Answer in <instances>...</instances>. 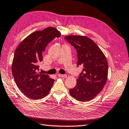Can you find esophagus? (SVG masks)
I'll use <instances>...</instances> for the list:
<instances>
[{"label": "esophagus", "mask_w": 129, "mask_h": 129, "mask_svg": "<svg viewBox=\"0 0 129 129\" xmlns=\"http://www.w3.org/2000/svg\"><path fill=\"white\" fill-rule=\"evenodd\" d=\"M58 76L59 77H64V78H66L67 77V76L66 75H61V74H58Z\"/></svg>", "instance_id": "34e87169"}]
</instances>
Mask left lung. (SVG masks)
<instances>
[{
    "instance_id": "8db88e82",
    "label": "left lung",
    "mask_w": 129,
    "mask_h": 129,
    "mask_svg": "<svg viewBox=\"0 0 129 129\" xmlns=\"http://www.w3.org/2000/svg\"><path fill=\"white\" fill-rule=\"evenodd\" d=\"M65 39L76 49L78 67H83L76 85L69 90L70 94L78 101H90L100 93L106 83V58L94 41L87 36L68 35Z\"/></svg>"
}]
</instances>
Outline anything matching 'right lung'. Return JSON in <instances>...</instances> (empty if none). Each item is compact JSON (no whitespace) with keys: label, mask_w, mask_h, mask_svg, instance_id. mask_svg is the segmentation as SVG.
Instances as JSON below:
<instances>
[{"label":"right lung","mask_w":129,"mask_h":129,"mask_svg":"<svg viewBox=\"0 0 129 129\" xmlns=\"http://www.w3.org/2000/svg\"><path fill=\"white\" fill-rule=\"evenodd\" d=\"M61 35L57 29L47 27L31 33L16 48L12 64V73L22 93L33 100H39L48 94L54 82L48 75L39 73L43 60L42 52L47 45Z\"/></svg>","instance_id":"add662e5"}]
</instances>
